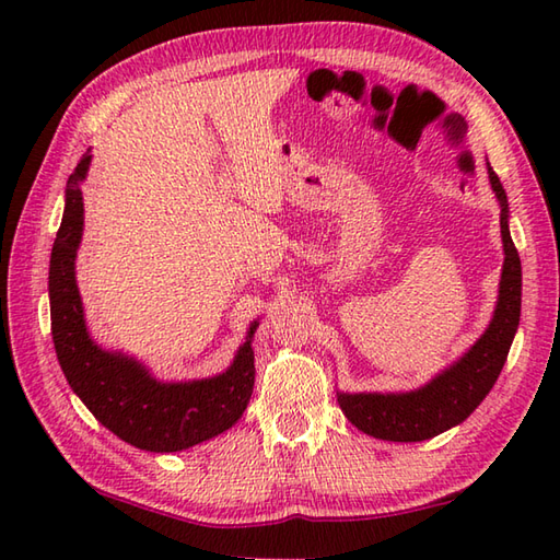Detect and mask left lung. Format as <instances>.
I'll return each mask as SVG.
<instances>
[{
	"instance_id": "1",
	"label": "left lung",
	"mask_w": 560,
	"mask_h": 560,
	"mask_svg": "<svg viewBox=\"0 0 560 560\" xmlns=\"http://www.w3.org/2000/svg\"><path fill=\"white\" fill-rule=\"evenodd\" d=\"M491 187L501 201L503 277L495 315L489 329L462 359L431 380L425 387L407 395H339V407L359 431L395 443H419L462 423L489 395L501 375L510 343L520 325L522 267L517 247L508 231V197L489 165Z\"/></svg>"
}]
</instances>
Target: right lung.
<instances>
[{"label":"right lung","mask_w":560,"mask_h":560,"mask_svg":"<svg viewBox=\"0 0 560 560\" xmlns=\"http://www.w3.org/2000/svg\"><path fill=\"white\" fill-rule=\"evenodd\" d=\"M91 156H83L67 180V207L50 257V317L57 361L89 411L125 443L149 452H177L229 431L255 387L249 339L223 375L195 383H156L139 363L98 349L83 325L74 279V257L83 229L79 183ZM257 325L249 327L253 337Z\"/></svg>","instance_id":"right-lung-1"}]
</instances>
